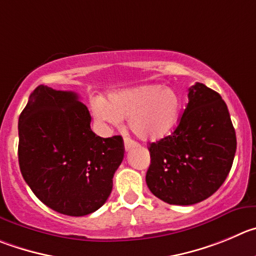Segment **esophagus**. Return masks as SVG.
<instances>
[{"mask_svg":"<svg viewBox=\"0 0 256 256\" xmlns=\"http://www.w3.org/2000/svg\"><path fill=\"white\" fill-rule=\"evenodd\" d=\"M124 145H125V150H126V152H128V150H131V149H132V148L138 146V142H134V140L130 139V138H126L125 142H124Z\"/></svg>","mask_w":256,"mask_h":256,"instance_id":"esophagus-1","label":"esophagus"}]
</instances>
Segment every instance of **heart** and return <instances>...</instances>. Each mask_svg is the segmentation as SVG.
<instances>
[{
  "mask_svg": "<svg viewBox=\"0 0 256 256\" xmlns=\"http://www.w3.org/2000/svg\"><path fill=\"white\" fill-rule=\"evenodd\" d=\"M182 96L163 84H142L98 97L92 104L93 116L102 124L118 128L128 118L130 130L144 142H158L173 131L182 114Z\"/></svg>",
  "mask_w": 256,
  "mask_h": 256,
  "instance_id": "heart-1",
  "label": "heart"
}]
</instances>
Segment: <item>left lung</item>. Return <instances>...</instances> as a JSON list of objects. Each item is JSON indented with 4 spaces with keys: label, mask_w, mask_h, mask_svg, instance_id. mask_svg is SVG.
<instances>
[{
    "label": "left lung",
    "mask_w": 256,
    "mask_h": 256,
    "mask_svg": "<svg viewBox=\"0 0 256 256\" xmlns=\"http://www.w3.org/2000/svg\"><path fill=\"white\" fill-rule=\"evenodd\" d=\"M146 184L169 204L190 206L225 182L236 152V134L221 96L204 83L188 92V104L172 135L149 144Z\"/></svg>",
    "instance_id": "1"
}]
</instances>
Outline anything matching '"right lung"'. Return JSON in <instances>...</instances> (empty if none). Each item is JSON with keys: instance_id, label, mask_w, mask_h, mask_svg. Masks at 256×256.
Returning <instances> with one entry per match:
<instances>
[{"instance_id": "add662e5", "label": "right lung", "mask_w": 256, "mask_h": 256, "mask_svg": "<svg viewBox=\"0 0 256 256\" xmlns=\"http://www.w3.org/2000/svg\"><path fill=\"white\" fill-rule=\"evenodd\" d=\"M121 136L90 130L87 107L70 90L39 86L18 117V164L25 182L49 208L86 216L104 206L124 159Z\"/></svg>"}]
</instances>
